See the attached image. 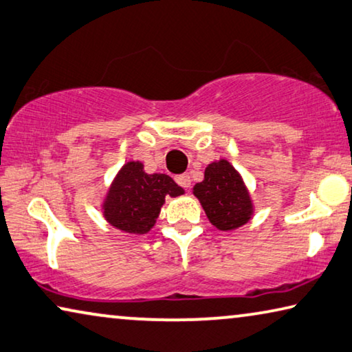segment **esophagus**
Segmentation results:
<instances>
[{
  "label": "esophagus",
  "instance_id": "obj_1",
  "mask_svg": "<svg viewBox=\"0 0 352 352\" xmlns=\"http://www.w3.org/2000/svg\"><path fill=\"white\" fill-rule=\"evenodd\" d=\"M175 182L180 185L183 189H188L191 188V177H189V174H182V175H177L175 177Z\"/></svg>",
  "mask_w": 352,
  "mask_h": 352
}]
</instances>
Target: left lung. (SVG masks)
Instances as JSON below:
<instances>
[{"instance_id": "obj_1", "label": "left lung", "mask_w": 352, "mask_h": 352, "mask_svg": "<svg viewBox=\"0 0 352 352\" xmlns=\"http://www.w3.org/2000/svg\"><path fill=\"white\" fill-rule=\"evenodd\" d=\"M192 194L217 230H236L248 224L255 213L254 200L243 175L226 158L205 167L204 180L194 185Z\"/></svg>"}]
</instances>
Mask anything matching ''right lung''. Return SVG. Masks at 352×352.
<instances>
[{
	"mask_svg": "<svg viewBox=\"0 0 352 352\" xmlns=\"http://www.w3.org/2000/svg\"><path fill=\"white\" fill-rule=\"evenodd\" d=\"M185 189L166 174H147L141 161L120 167L102 199L104 221L122 233L146 235L158 219L166 197H178Z\"/></svg>",
	"mask_w": 352,
	"mask_h": 352,
	"instance_id": "add662e5",
	"label": "right lung"
}]
</instances>
